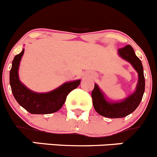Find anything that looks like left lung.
Wrapping results in <instances>:
<instances>
[{"label":"left lung","instance_id":"8db88e82","mask_svg":"<svg viewBox=\"0 0 157 157\" xmlns=\"http://www.w3.org/2000/svg\"><path fill=\"white\" fill-rule=\"evenodd\" d=\"M118 54L122 59L127 61L132 65L138 73V83L135 92L121 102H109L98 85L95 84L92 92V104L94 109L99 115L111 119L126 117L131 114L139 106L145 91V78L143 68L140 59L136 55L131 45H126L119 48Z\"/></svg>","mask_w":157,"mask_h":157}]
</instances>
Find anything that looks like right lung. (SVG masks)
Returning a JSON list of instances; mask_svg holds the SVG:
<instances>
[{
  "label": "right lung",
  "instance_id": "right-lung-1",
  "mask_svg": "<svg viewBox=\"0 0 157 157\" xmlns=\"http://www.w3.org/2000/svg\"><path fill=\"white\" fill-rule=\"evenodd\" d=\"M24 52L25 49L15 55L10 71V88L16 101L31 114H50L59 111L65 103L68 93L79 86L81 80L65 82L55 90L46 93L33 92L19 80L18 68Z\"/></svg>",
  "mask_w": 157,
  "mask_h": 157
}]
</instances>
